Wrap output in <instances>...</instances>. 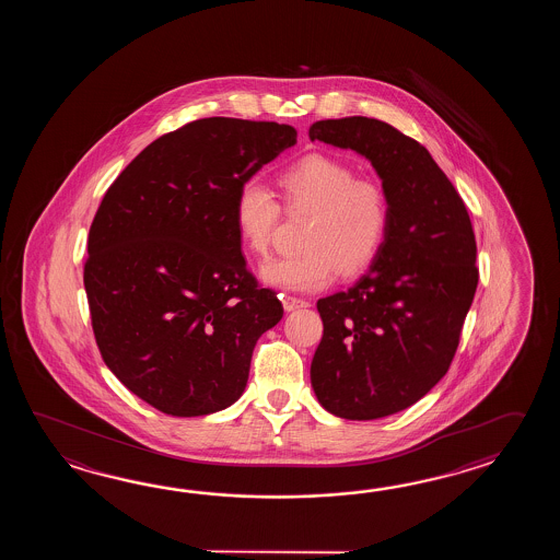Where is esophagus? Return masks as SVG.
I'll return each instance as SVG.
<instances>
[{
    "instance_id": "34e87169",
    "label": "esophagus",
    "mask_w": 560,
    "mask_h": 560,
    "mask_svg": "<svg viewBox=\"0 0 560 560\" xmlns=\"http://www.w3.org/2000/svg\"><path fill=\"white\" fill-rule=\"evenodd\" d=\"M282 304H284L285 312H294V310L308 308V302L296 296H284L282 294Z\"/></svg>"
}]
</instances>
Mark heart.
I'll return each mask as SVG.
<instances>
[{"label":"heart","instance_id":"b5f03b06","mask_svg":"<svg viewBox=\"0 0 560 560\" xmlns=\"http://www.w3.org/2000/svg\"><path fill=\"white\" fill-rule=\"evenodd\" d=\"M288 215H308L304 250L260 268L266 284L292 292H316L340 276H357L376 258L388 228V202L381 186L328 155L310 154L278 178ZM234 224L244 248L266 256L280 224V203L258 179L240 186Z\"/></svg>","mask_w":560,"mask_h":560}]
</instances>
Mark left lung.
I'll return each instance as SVG.
<instances>
[{"mask_svg": "<svg viewBox=\"0 0 560 560\" xmlns=\"http://www.w3.org/2000/svg\"><path fill=\"white\" fill-rule=\"evenodd\" d=\"M308 133L370 160L388 202L386 236L369 272L316 304L324 334L312 388L334 417H390L451 369L478 284L475 230L429 150L390 124L320 119Z\"/></svg>", "mask_w": 560, "mask_h": 560, "instance_id": "left-lung-1", "label": "left lung"}]
</instances>
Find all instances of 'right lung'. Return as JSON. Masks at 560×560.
Here are the masks:
<instances>
[{
    "label": "right lung",
    "instance_id": "add662e5",
    "mask_svg": "<svg viewBox=\"0 0 560 560\" xmlns=\"http://www.w3.org/2000/svg\"><path fill=\"white\" fill-rule=\"evenodd\" d=\"M294 143L285 124L196 119L136 155L95 212L84 266L95 342L116 378L164 415L234 405L254 346L284 314L246 268L234 203Z\"/></svg>",
    "mask_w": 560,
    "mask_h": 560
}]
</instances>
